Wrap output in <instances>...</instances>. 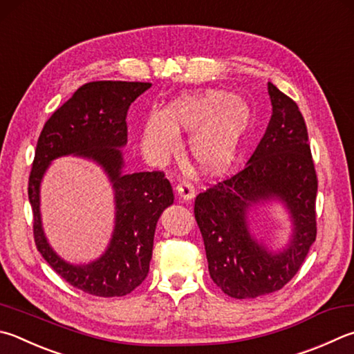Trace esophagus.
I'll use <instances>...</instances> for the list:
<instances>
[{
    "label": "esophagus",
    "mask_w": 354,
    "mask_h": 354,
    "mask_svg": "<svg viewBox=\"0 0 354 354\" xmlns=\"http://www.w3.org/2000/svg\"><path fill=\"white\" fill-rule=\"evenodd\" d=\"M176 195L179 196V199H183V201H192V199L195 198V189L194 185L190 183H179L176 185Z\"/></svg>",
    "instance_id": "esophagus-1"
}]
</instances>
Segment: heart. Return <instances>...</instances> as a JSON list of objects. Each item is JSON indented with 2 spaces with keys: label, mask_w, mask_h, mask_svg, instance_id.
<instances>
[{
  "label": "heart",
  "mask_w": 354,
  "mask_h": 354,
  "mask_svg": "<svg viewBox=\"0 0 354 354\" xmlns=\"http://www.w3.org/2000/svg\"><path fill=\"white\" fill-rule=\"evenodd\" d=\"M252 111L246 100L221 89L184 93L164 111H151L140 131V151L162 164L181 147V133H192L189 150L203 173L221 175L235 162L249 131Z\"/></svg>",
  "instance_id": "obj_1"
}]
</instances>
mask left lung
I'll return each instance as SVG.
<instances>
[{
    "label": "left lung",
    "mask_w": 354,
    "mask_h": 354,
    "mask_svg": "<svg viewBox=\"0 0 354 354\" xmlns=\"http://www.w3.org/2000/svg\"><path fill=\"white\" fill-rule=\"evenodd\" d=\"M272 114L246 167L195 199L209 274L224 294L257 299L283 288L316 241L317 178L297 104L268 82ZM281 207L290 234L275 248L254 234L260 207Z\"/></svg>",
    "instance_id": "1"
}]
</instances>
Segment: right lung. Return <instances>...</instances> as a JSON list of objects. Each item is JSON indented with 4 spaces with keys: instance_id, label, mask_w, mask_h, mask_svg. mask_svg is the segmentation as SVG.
I'll return each instance as SVG.
<instances>
[{
    "instance_id": "1",
    "label": "right lung",
    "mask_w": 354,
    "mask_h": 354,
    "mask_svg": "<svg viewBox=\"0 0 354 354\" xmlns=\"http://www.w3.org/2000/svg\"><path fill=\"white\" fill-rule=\"evenodd\" d=\"M151 83L91 82L80 86L44 124L29 178L38 252L68 283L97 297H120L149 275L159 216L173 204L162 171L125 173L127 111ZM63 156L86 158L101 167L112 184L115 227L97 259L71 263L50 246L41 221V183L48 165Z\"/></svg>"
}]
</instances>
